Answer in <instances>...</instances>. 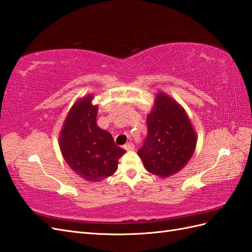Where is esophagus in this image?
<instances>
[{"label": "esophagus", "instance_id": "obj_1", "mask_svg": "<svg viewBox=\"0 0 252 252\" xmlns=\"http://www.w3.org/2000/svg\"><path fill=\"white\" fill-rule=\"evenodd\" d=\"M125 149H126V151H132V150L135 149V146H134V144H132V143H128V144L125 145Z\"/></svg>", "mask_w": 252, "mask_h": 252}]
</instances>
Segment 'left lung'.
Returning a JSON list of instances; mask_svg holds the SVG:
<instances>
[{"mask_svg":"<svg viewBox=\"0 0 252 252\" xmlns=\"http://www.w3.org/2000/svg\"><path fill=\"white\" fill-rule=\"evenodd\" d=\"M148 135L137 154L152 175L168 178L189 162L196 149L197 134L185 109L160 92L147 116Z\"/></svg>","mask_w":252,"mask_h":252,"instance_id":"obj_1","label":"left lung"}]
</instances>
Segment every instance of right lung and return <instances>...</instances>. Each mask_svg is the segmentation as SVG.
<instances>
[{
	"mask_svg": "<svg viewBox=\"0 0 252 252\" xmlns=\"http://www.w3.org/2000/svg\"><path fill=\"white\" fill-rule=\"evenodd\" d=\"M90 94L77 100L63 121L60 148L66 163L77 176L99 182L114 175L126 150L116 146L112 134L96 125L98 105Z\"/></svg>",
	"mask_w": 252,
	"mask_h": 252,
	"instance_id": "right-lung-1",
	"label": "right lung"
}]
</instances>
